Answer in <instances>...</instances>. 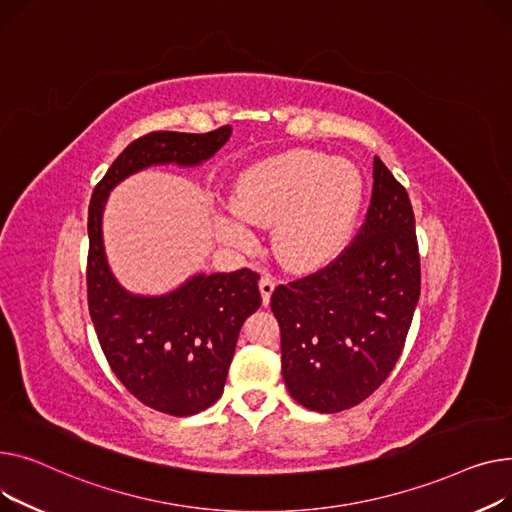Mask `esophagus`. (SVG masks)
<instances>
[{"label":"esophagus","instance_id":"obj_1","mask_svg":"<svg viewBox=\"0 0 512 512\" xmlns=\"http://www.w3.org/2000/svg\"><path fill=\"white\" fill-rule=\"evenodd\" d=\"M258 287H260V295H262V304L266 306L270 302V295H273V291H275V281L270 277H262L258 281Z\"/></svg>","mask_w":512,"mask_h":512}]
</instances>
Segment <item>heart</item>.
<instances>
[{"label": "heart", "instance_id": "obj_1", "mask_svg": "<svg viewBox=\"0 0 512 512\" xmlns=\"http://www.w3.org/2000/svg\"><path fill=\"white\" fill-rule=\"evenodd\" d=\"M362 204V177L341 159L316 150L262 161L242 173L235 210L258 225H275L273 246L281 264L293 273H312L333 262L345 248ZM233 217L225 235L248 246L252 233Z\"/></svg>", "mask_w": 512, "mask_h": 512}]
</instances>
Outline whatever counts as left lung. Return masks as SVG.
<instances>
[{
  "instance_id": "8db88e82",
  "label": "left lung",
  "mask_w": 512,
  "mask_h": 512,
  "mask_svg": "<svg viewBox=\"0 0 512 512\" xmlns=\"http://www.w3.org/2000/svg\"><path fill=\"white\" fill-rule=\"evenodd\" d=\"M419 285L411 200L374 157L372 200L357 237L318 273L270 297L289 395L320 413L368 399L401 357Z\"/></svg>"
}]
</instances>
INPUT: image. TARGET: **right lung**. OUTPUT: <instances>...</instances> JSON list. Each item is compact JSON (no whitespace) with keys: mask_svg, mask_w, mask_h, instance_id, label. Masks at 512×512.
<instances>
[{"mask_svg":"<svg viewBox=\"0 0 512 512\" xmlns=\"http://www.w3.org/2000/svg\"><path fill=\"white\" fill-rule=\"evenodd\" d=\"M231 126L206 134L150 132L134 140L97 184L88 206V312L113 374L150 409L186 417L221 395L244 320L262 299L258 273L194 275L165 295H136L119 285L103 248L109 192L153 165L196 167L229 140Z\"/></svg>","mask_w":512,"mask_h":512,"instance_id":"add662e5","label":"right lung"}]
</instances>
